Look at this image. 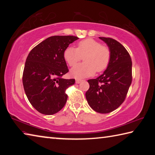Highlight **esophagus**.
Masks as SVG:
<instances>
[{
  "label": "esophagus",
  "instance_id": "obj_1",
  "mask_svg": "<svg viewBox=\"0 0 155 155\" xmlns=\"http://www.w3.org/2000/svg\"><path fill=\"white\" fill-rule=\"evenodd\" d=\"M82 81H83V80H81V79H76V83L79 84L81 82H82Z\"/></svg>",
  "mask_w": 155,
  "mask_h": 155
}]
</instances>
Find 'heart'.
Masks as SVG:
<instances>
[{
  "mask_svg": "<svg viewBox=\"0 0 155 155\" xmlns=\"http://www.w3.org/2000/svg\"><path fill=\"white\" fill-rule=\"evenodd\" d=\"M83 64L72 68L70 74L76 78L90 77L96 72L104 71L111 59V52L105 46L94 39L88 38L78 42L77 48L68 46L64 52V58L70 66H74L84 57Z\"/></svg>",
  "mask_w": 155,
  "mask_h": 155,
  "instance_id": "b5f03b06",
  "label": "heart"
}]
</instances>
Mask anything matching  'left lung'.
I'll return each instance as SVG.
<instances>
[{"instance_id": "1", "label": "left lung", "mask_w": 155, "mask_h": 155, "mask_svg": "<svg viewBox=\"0 0 155 155\" xmlns=\"http://www.w3.org/2000/svg\"><path fill=\"white\" fill-rule=\"evenodd\" d=\"M111 52L108 67L103 74L87 82L85 97L89 105L100 114H108L121 105L132 82V61L128 51L118 41L99 38Z\"/></svg>"}]
</instances>
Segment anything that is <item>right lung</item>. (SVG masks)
<instances>
[{"mask_svg":"<svg viewBox=\"0 0 155 155\" xmlns=\"http://www.w3.org/2000/svg\"><path fill=\"white\" fill-rule=\"evenodd\" d=\"M78 39L72 35L49 37L28 54L23 72V86L28 101L41 114L53 115L66 103L65 90L75 80L61 78L69 71L64 52Z\"/></svg>","mask_w":155,"mask_h":155,"instance_id":"add662e5","label":"right lung"}]
</instances>
